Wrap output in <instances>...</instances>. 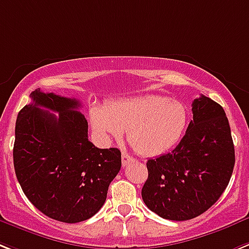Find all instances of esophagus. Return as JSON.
<instances>
[{
  "label": "esophagus",
  "mask_w": 249,
  "mask_h": 249,
  "mask_svg": "<svg viewBox=\"0 0 249 249\" xmlns=\"http://www.w3.org/2000/svg\"><path fill=\"white\" fill-rule=\"evenodd\" d=\"M133 160H134V158H133V157L130 156V154H128V153H123V156H121V163H123V166H128L129 163H130V162H133Z\"/></svg>",
  "instance_id": "1"
}]
</instances>
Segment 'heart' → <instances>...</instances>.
Returning a JSON list of instances; mask_svg holds the SVG:
<instances>
[{
	"label": "heart",
	"instance_id": "heart-1",
	"mask_svg": "<svg viewBox=\"0 0 249 249\" xmlns=\"http://www.w3.org/2000/svg\"><path fill=\"white\" fill-rule=\"evenodd\" d=\"M89 119L102 141L118 139L128 130V141L137 153L156 157L182 139L189 124V110L178 100L145 95L111 102L106 108L93 107Z\"/></svg>",
	"mask_w": 249,
	"mask_h": 249
}]
</instances>
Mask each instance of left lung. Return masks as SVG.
Here are the masks:
<instances>
[{
	"instance_id": "8db88e82",
	"label": "left lung",
	"mask_w": 249,
	"mask_h": 249,
	"mask_svg": "<svg viewBox=\"0 0 249 249\" xmlns=\"http://www.w3.org/2000/svg\"><path fill=\"white\" fill-rule=\"evenodd\" d=\"M192 115L178 145L147 162L142 197L148 209L168 220H189L212 208L234 168V144L224 108L201 95L192 102Z\"/></svg>"
}]
</instances>
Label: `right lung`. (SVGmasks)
Segmentation results:
<instances>
[{
  "instance_id": "obj_1",
  "label": "right lung",
  "mask_w": 249,
  "mask_h": 249,
  "mask_svg": "<svg viewBox=\"0 0 249 249\" xmlns=\"http://www.w3.org/2000/svg\"><path fill=\"white\" fill-rule=\"evenodd\" d=\"M30 97L15 126L18 183L31 204L49 218L87 220L105 204L108 185L120 171V150L100 149L89 141L87 120L77 111L78 100L40 89Z\"/></svg>"
}]
</instances>
